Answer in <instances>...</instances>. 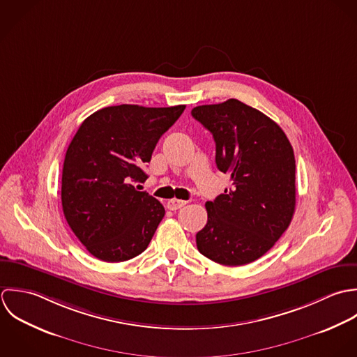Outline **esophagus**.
<instances>
[{"instance_id": "1", "label": "esophagus", "mask_w": 357, "mask_h": 357, "mask_svg": "<svg viewBox=\"0 0 357 357\" xmlns=\"http://www.w3.org/2000/svg\"><path fill=\"white\" fill-rule=\"evenodd\" d=\"M186 204V202L183 200H178V199H171L167 202V208L171 211H176L179 208H182Z\"/></svg>"}]
</instances>
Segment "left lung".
<instances>
[{
	"label": "left lung",
	"mask_w": 357,
	"mask_h": 357,
	"mask_svg": "<svg viewBox=\"0 0 357 357\" xmlns=\"http://www.w3.org/2000/svg\"><path fill=\"white\" fill-rule=\"evenodd\" d=\"M192 116L214 137L215 162L231 186L207 202L199 251L225 266L251 264L282 237L295 211V157L284 131L237 99L203 105Z\"/></svg>",
	"instance_id": "left-lung-1"
}]
</instances>
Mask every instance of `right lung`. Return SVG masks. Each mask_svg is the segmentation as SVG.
Here are the masks:
<instances>
[{
  "label": "right lung",
  "instance_id": "add662e5",
  "mask_svg": "<svg viewBox=\"0 0 357 357\" xmlns=\"http://www.w3.org/2000/svg\"><path fill=\"white\" fill-rule=\"evenodd\" d=\"M185 107L109 106L75 132L63 162L62 207L73 233L95 258L123 262L147 248L165 210L131 182L147 179L143 167Z\"/></svg>",
  "mask_w": 357,
  "mask_h": 357
}]
</instances>
